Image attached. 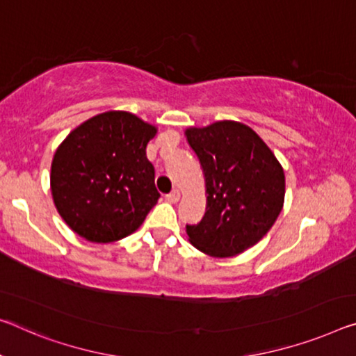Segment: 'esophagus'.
Wrapping results in <instances>:
<instances>
[{
    "label": "esophagus",
    "instance_id": "obj_1",
    "mask_svg": "<svg viewBox=\"0 0 356 356\" xmlns=\"http://www.w3.org/2000/svg\"><path fill=\"white\" fill-rule=\"evenodd\" d=\"M179 197H181V193H179L178 189H175V191H172L170 194L165 195V199L170 202V204H177V202L179 200Z\"/></svg>",
    "mask_w": 356,
    "mask_h": 356
}]
</instances>
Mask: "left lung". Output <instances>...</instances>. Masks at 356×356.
Masks as SVG:
<instances>
[{"instance_id":"obj_1","label":"left lung","mask_w":356,"mask_h":356,"mask_svg":"<svg viewBox=\"0 0 356 356\" xmlns=\"http://www.w3.org/2000/svg\"><path fill=\"white\" fill-rule=\"evenodd\" d=\"M205 178L207 210L186 226L189 242L213 258H231L270 231L285 202V173L270 147L242 122L184 130Z\"/></svg>"}]
</instances>
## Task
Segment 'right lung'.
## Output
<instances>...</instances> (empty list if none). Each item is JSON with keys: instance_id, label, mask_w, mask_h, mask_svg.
Returning a JSON list of instances; mask_svg holds the SVG:
<instances>
[{"instance_id": "1", "label": "right lung", "mask_w": 356, "mask_h": 356, "mask_svg": "<svg viewBox=\"0 0 356 356\" xmlns=\"http://www.w3.org/2000/svg\"><path fill=\"white\" fill-rule=\"evenodd\" d=\"M156 125L127 111H106L71 130L51 165V193L71 231L94 243L134 234L161 194L146 146Z\"/></svg>"}]
</instances>
